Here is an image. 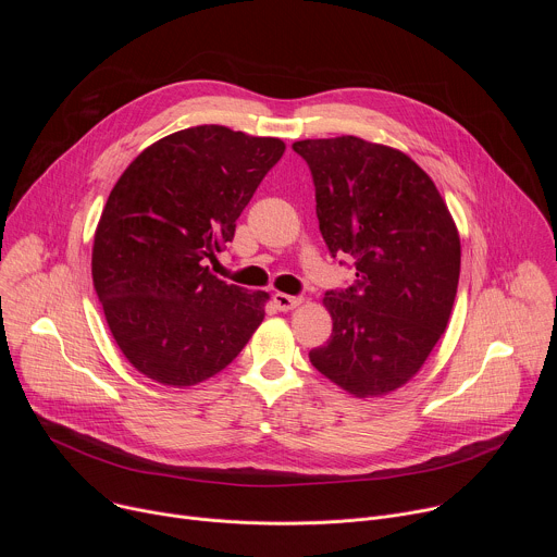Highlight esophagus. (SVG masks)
<instances>
[{
	"label": "esophagus",
	"mask_w": 557,
	"mask_h": 557,
	"mask_svg": "<svg viewBox=\"0 0 557 557\" xmlns=\"http://www.w3.org/2000/svg\"><path fill=\"white\" fill-rule=\"evenodd\" d=\"M301 301H304V297H301V295L273 293V304H275L280 310H293V308H297Z\"/></svg>",
	"instance_id": "esophagus-1"
}]
</instances>
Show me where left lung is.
<instances>
[{"instance_id":"1","label":"left lung","mask_w":557,"mask_h":557,"mask_svg":"<svg viewBox=\"0 0 557 557\" xmlns=\"http://www.w3.org/2000/svg\"><path fill=\"white\" fill-rule=\"evenodd\" d=\"M320 231L355 282L326 290V346L310 363L355 396L401 387L445 333L460 275L456 224L430 176L399 149L357 136L297 140ZM344 264V262H339Z\"/></svg>"}]
</instances>
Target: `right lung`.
<instances>
[{"label": "right lung", "instance_id": "add662e5", "mask_svg": "<svg viewBox=\"0 0 557 557\" xmlns=\"http://www.w3.org/2000/svg\"><path fill=\"white\" fill-rule=\"evenodd\" d=\"M280 138L222 125L170 134L140 151L101 213L92 280L108 326L145 376L194 385L226 368L264 320L267 293H249L205 264L226 249Z\"/></svg>", "mask_w": 557, "mask_h": 557}]
</instances>
